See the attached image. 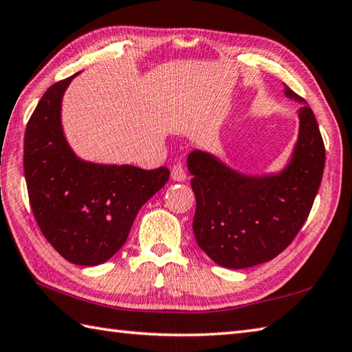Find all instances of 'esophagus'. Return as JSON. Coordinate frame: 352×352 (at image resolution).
I'll return each mask as SVG.
<instances>
[{"label": "esophagus", "instance_id": "obj_1", "mask_svg": "<svg viewBox=\"0 0 352 352\" xmlns=\"http://www.w3.org/2000/svg\"><path fill=\"white\" fill-rule=\"evenodd\" d=\"M170 177L174 182H184L186 180V170L182 164H174L170 169Z\"/></svg>", "mask_w": 352, "mask_h": 352}]
</instances>
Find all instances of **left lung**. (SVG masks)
<instances>
[{"label":"left lung","instance_id":"1","mask_svg":"<svg viewBox=\"0 0 352 352\" xmlns=\"http://www.w3.org/2000/svg\"><path fill=\"white\" fill-rule=\"evenodd\" d=\"M285 96L302 103L299 137L290 163L278 174L244 175L198 149L188 157L197 198L192 229L199 249L221 267L238 270L276 258L313 208L325 168V144L313 109L287 85Z\"/></svg>","mask_w":352,"mask_h":352}]
</instances>
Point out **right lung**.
Masks as SVG:
<instances>
[{
	"label": "right lung",
	"mask_w": 352,
	"mask_h": 352,
	"mask_svg": "<svg viewBox=\"0 0 352 352\" xmlns=\"http://www.w3.org/2000/svg\"><path fill=\"white\" fill-rule=\"evenodd\" d=\"M74 76L53 84L34 108L24 135V175L34 219L53 249L72 264L99 265L126 243L169 169L80 160L60 123L62 96Z\"/></svg>",
	"instance_id": "add662e5"
}]
</instances>
